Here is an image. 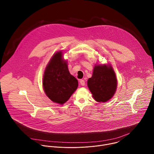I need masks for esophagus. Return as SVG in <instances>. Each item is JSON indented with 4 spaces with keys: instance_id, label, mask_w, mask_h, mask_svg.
Wrapping results in <instances>:
<instances>
[{
    "instance_id": "esophagus-1",
    "label": "esophagus",
    "mask_w": 154,
    "mask_h": 154,
    "mask_svg": "<svg viewBox=\"0 0 154 154\" xmlns=\"http://www.w3.org/2000/svg\"><path fill=\"white\" fill-rule=\"evenodd\" d=\"M80 83L82 86H84L85 85V82L84 80H80Z\"/></svg>"
}]
</instances>
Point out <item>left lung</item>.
Returning a JSON list of instances; mask_svg holds the SVG:
<instances>
[{
    "mask_svg": "<svg viewBox=\"0 0 154 154\" xmlns=\"http://www.w3.org/2000/svg\"><path fill=\"white\" fill-rule=\"evenodd\" d=\"M88 87L97 102H105L111 99L117 89L118 81L110 64L95 65L93 75L88 80Z\"/></svg>",
    "mask_w": 154,
    "mask_h": 154,
    "instance_id": "left-lung-1",
    "label": "left lung"
}]
</instances>
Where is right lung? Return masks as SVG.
<instances>
[{
	"label": "right lung",
	"instance_id": "right-lung-1",
	"mask_svg": "<svg viewBox=\"0 0 154 154\" xmlns=\"http://www.w3.org/2000/svg\"><path fill=\"white\" fill-rule=\"evenodd\" d=\"M42 86L46 96L55 103L67 102L78 87L77 80L68 70V62L61 51L55 53L46 66L42 78Z\"/></svg>",
	"mask_w": 154,
	"mask_h": 154
}]
</instances>
